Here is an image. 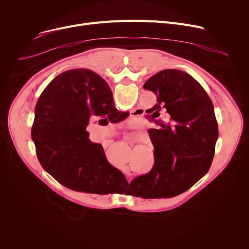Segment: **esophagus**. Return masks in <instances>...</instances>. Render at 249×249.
I'll use <instances>...</instances> for the list:
<instances>
[{
	"label": "esophagus",
	"instance_id": "1",
	"mask_svg": "<svg viewBox=\"0 0 249 249\" xmlns=\"http://www.w3.org/2000/svg\"><path fill=\"white\" fill-rule=\"evenodd\" d=\"M135 113H136V111H133V112H132V116L134 117V119H136V120L140 119V115H135Z\"/></svg>",
	"mask_w": 249,
	"mask_h": 249
}]
</instances>
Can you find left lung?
Listing matches in <instances>:
<instances>
[{
    "mask_svg": "<svg viewBox=\"0 0 249 249\" xmlns=\"http://www.w3.org/2000/svg\"><path fill=\"white\" fill-rule=\"evenodd\" d=\"M143 88L158 98L149 113L159 129L148 130L153 167L131 184L142 198H172L193 187L211 166L218 139L214 106L203 87L182 71H161ZM160 111L171 116L167 124L158 119Z\"/></svg>",
    "mask_w": 249,
    "mask_h": 249,
    "instance_id": "8db88e82",
    "label": "left lung"
}]
</instances>
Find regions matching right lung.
I'll use <instances>...</instances> for the list:
<instances>
[{"label": "right lung", "mask_w": 249, "mask_h": 249, "mask_svg": "<svg viewBox=\"0 0 249 249\" xmlns=\"http://www.w3.org/2000/svg\"><path fill=\"white\" fill-rule=\"evenodd\" d=\"M126 114L115 108L108 84L94 71L75 69L58 74L35 107L31 136L39 162L62 186L76 192L106 195L117 184L128 185L86 130L96 117L117 123Z\"/></svg>", "instance_id": "1"}]
</instances>
